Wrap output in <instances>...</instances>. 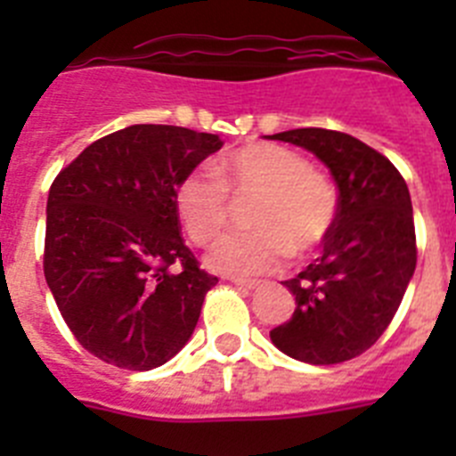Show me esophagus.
I'll return each instance as SVG.
<instances>
[{
    "label": "esophagus",
    "instance_id": "34e87169",
    "mask_svg": "<svg viewBox=\"0 0 456 456\" xmlns=\"http://www.w3.org/2000/svg\"><path fill=\"white\" fill-rule=\"evenodd\" d=\"M228 281H231L232 285H237V288H244V289H253V288H257V285H260V281H251V278H235V276H231V278H228Z\"/></svg>",
    "mask_w": 456,
    "mask_h": 456
}]
</instances>
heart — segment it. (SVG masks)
I'll return each mask as SVG.
<instances>
[{
	"label": "heart",
	"instance_id": "1",
	"mask_svg": "<svg viewBox=\"0 0 456 456\" xmlns=\"http://www.w3.org/2000/svg\"><path fill=\"white\" fill-rule=\"evenodd\" d=\"M257 196L248 224L256 231L228 235L208 253L215 272L256 276L304 256L329 237L338 215V191L324 173L289 148L251 141L225 152L208 171L187 173L175 187V209L196 247H208L231 221V199Z\"/></svg>",
	"mask_w": 456,
	"mask_h": 456
}]
</instances>
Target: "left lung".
Returning <instances> with one entry per match:
<instances>
[{
	"label": "left lung",
	"instance_id": "1",
	"mask_svg": "<svg viewBox=\"0 0 456 456\" xmlns=\"http://www.w3.org/2000/svg\"><path fill=\"white\" fill-rule=\"evenodd\" d=\"M269 139L320 157L340 191L324 253L285 281L297 308L269 336L281 352L304 363L352 361L388 329L416 272L409 187L388 157L345 132L301 127Z\"/></svg>",
	"mask_w": 456,
	"mask_h": 456
}]
</instances>
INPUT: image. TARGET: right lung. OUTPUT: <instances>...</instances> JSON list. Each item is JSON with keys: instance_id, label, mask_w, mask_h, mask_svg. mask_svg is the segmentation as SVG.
Here are the masks:
<instances>
[{"instance_id": "obj_1", "label": "right lung", "mask_w": 456, "mask_h": 456, "mask_svg": "<svg viewBox=\"0 0 456 456\" xmlns=\"http://www.w3.org/2000/svg\"><path fill=\"white\" fill-rule=\"evenodd\" d=\"M221 146L187 127L130 125L52 183L43 272L72 336L104 363L159 368L191 338L219 278L184 244L173 196Z\"/></svg>"}]
</instances>
